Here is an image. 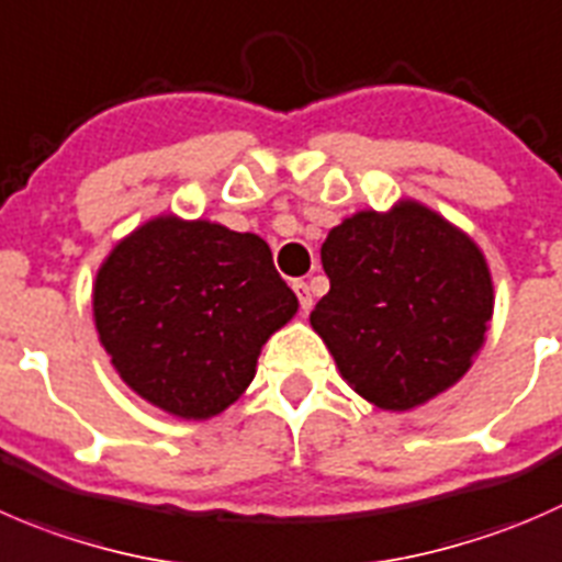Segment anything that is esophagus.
<instances>
[{"instance_id":"34e87169","label":"esophagus","mask_w":562,"mask_h":562,"mask_svg":"<svg viewBox=\"0 0 562 562\" xmlns=\"http://www.w3.org/2000/svg\"><path fill=\"white\" fill-rule=\"evenodd\" d=\"M293 291H296L299 296V307H302V313L307 315L310 310H313V293H310V285L304 280H293Z\"/></svg>"}]
</instances>
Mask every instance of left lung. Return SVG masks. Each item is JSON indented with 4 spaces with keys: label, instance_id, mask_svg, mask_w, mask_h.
<instances>
[{
    "label": "left lung",
    "instance_id": "left-lung-1",
    "mask_svg": "<svg viewBox=\"0 0 562 562\" xmlns=\"http://www.w3.org/2000/svg\"><path fill=\"white\" fill-rule=\"evenodd\" d=\"M329 293L310 324L357 395L408 412L453 386L486 342V255L417 200L357 211L321 247Z\"/></svg>",
    "mask_w": 562,
    "mask_h": 562
}]
</instances>
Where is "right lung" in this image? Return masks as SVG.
<instances>
[{"label": "right lung", "instance_id": "right-lung-1", "mask_svg": "<svg viewBox=\"0 0 562 562\" xmlns=\"http://www.w3.org/2000/svg\"><path fill=\"white\" fill-rule=\"evenodd\" d=\"M299 299L255 233L161 214L114 244L92 282L98 340L120 379L181 419H209L255 379Z\"/></svg>", "mask_w": 562, "mask_h": 562}]
</instances>
